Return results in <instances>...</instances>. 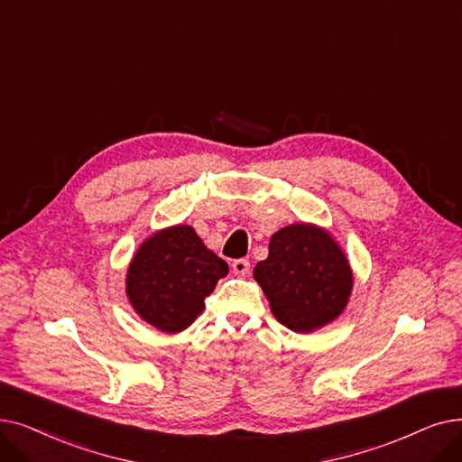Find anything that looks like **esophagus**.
Returning <instances> with one entry per match:
<instances>
[{
	"mask_svg": "<svg viewBox=\"0 0 462 462\" xmlns=\"http://www.w3.org/2000/svg\"><path fill=\"white\" fill-rule=\"evenodd\" d=\"M249 270H251V264H249V260H245V258H237L232 263V272L236 275L245 277V275H249Z\"/></svg>",
	"mask_w": 462,
	"mask_h": 462,
	"instance_id": "esophagus-1",
	"label": "esophagus"
}]
</instances>
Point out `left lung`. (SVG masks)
Segmentation results:
<instances>
[{
	"label": "left lung",
	"instance_id": "1",
	"mask_svg": "<svg viewBox=\"0 0 462 462\" xmlns=\"http://www.w3.org/2000/svg\"><path fill=\"white\" fill-rule=\"evenodd\" d=\"M272 313L294 332H313L346 310L353 291L349 260L315 225H291L270 239V254L253 272Z\"/></svg>",
	"mask_w": 462,
	"mask_h": 462
}]
</instances>
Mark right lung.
<instances>
[{"label":"right lung","instance_id":"obj_1","mask_svg":"<svg viewBox=\"0 0 462 462\" xmlns=\"http://www.w3.org/2000/svg\"><path fill=\"white\" fill-rule=\"evenodd\" d=\"M228 264L189 225L154 232L134 254L126 294L135 313L162 332L189 328Z\"/></svg>","mask_w":462,"mask_h":462}]
</instances>
